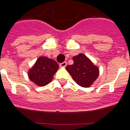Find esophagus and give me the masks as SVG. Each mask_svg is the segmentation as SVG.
<instances>
[{
  "label": "esophagus",
  "mask_w": 130,
  "mask_h": 130,
  "mask_svg": "<svg viewBox=\"0 0 130 130\" xmlns=\"http://www.w3.org/2000/svg\"><path fill=\"white\" fill-rule=\"evenodd\" d=\"M66 65H67V62H63L62 63H60V67L64 68L66 67Z\"/></svg>",
  "instance_id": "34e87169"
}]
</instances>
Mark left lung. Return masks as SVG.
I'll return each mask as SVG.
<instances>
[{"instance_id": "1", "label": "left lung", "mask_w": 130, "mask_h": 130, "mask_svg": "<svg viewBox=\"0 0 130 130\" xmlns=\"http://www.w3.org/2000/svg\"><path fill=\"white\" fill-rule=\"evenodd\" d=\"M73 64L66 67L73 80L79 86L89 87L99 75V69L92 64L84 54L80 53L73 57Z\"/></svg>"}]
</instances>
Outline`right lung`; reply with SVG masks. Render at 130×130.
<instances>
[{"label":"right lung","instance_id":"1","mask_svg":"<svg viewBox=\"0 0 130 130\" xmlns=\"http://www.w3.org/2000/svg\"><path fill=\"white\" fill-rule=\"evenodd\" d=\"M58 69V64L54 60L40 57L28 71V77L38 85L45 86L51 82Z\"/></svg>","mask_w":130,"mask_h":130}]
</instances>
